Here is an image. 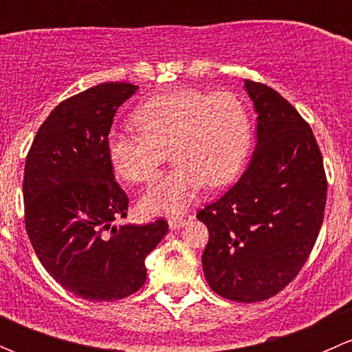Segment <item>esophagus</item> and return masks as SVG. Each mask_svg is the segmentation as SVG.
Returning <instances> with one entry per match:
<instances>
[{
	"mask_svg": "<svg viewBox=\"0 0 352 352\" xmlns=\"http://www.w3.org/2000/svg\"><path fill=\"white\" fill-rule=\"evenodd\" d=\"M194 219V216H182V218H170L168 219V226H170V230H173V232H175V230H180L182 228L184 225H187V223H190Z\"/></svg>",
	"mask_w": 352,
	"mask_h": 352,
	"instance_id": "1",
	"label": "esophagus"
}]
</instances>
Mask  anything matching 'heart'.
<instances>
[{
    "mask_svg": "<svg viewBox=\"0 0 352 352\" xmlns=\"http://www.w3.org/2000/svg\"><path fill=\"white\" fill-rule=\"evenodd\" d=\"M140 134L112 131L107 153L127 182L153 179L168 150L175 168L158 177L141 197L148 214H180L206 187L225 186L242 170L250 146L247 107L230 91L196 88L166 91L134 110Z\"/></svg>",
    "mask_w": 352,
    "mask_h": 352,
    "instance_id": "1",
    "label": "heart"
}]
</instances>
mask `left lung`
Wrapping results in <instances>:
<instances>
[{
  "instance_id": "left-lung-1",
  "label": "left lung",
  "mask_w": 352,
  "mask_h": 352,
  "mask_svg": "<svg viewBox=\"0 0 352 352\" xmlns=\"http://www.w3.org/2000/svg\"><path fill=\"white\" fill-rule=\"evenodd\" d=\"M257 113V143L239 182L197 212L209 230L208 285L226 300L255 303L300 272L324 221L327 179L310 126L272 88L243 81Z\"/></svg>"
}]
</instances>
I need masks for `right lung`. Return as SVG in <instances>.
Wrapping results in <instances>:
<instances>
[{
	"label": "right lung",
	"instance_id": "obj_1",
	"mask_svg": "<svg viewBox=\"0 0 352 352\" xmlns=\"http://www.w3.org/2000/svg\"><path fill=\"white\" fill-rule=\"evenodd\" d=\"M138 91L102 83L61 102L37 131L23 173L25 228L45 271L88 301H113L146 281L144 258L168 232L112 225L127 216L126 192L113 177L107 138L117 109Z\"/></svg>",
	"mask_w": 352,
	"mask_h": 352
}]
</instances>
